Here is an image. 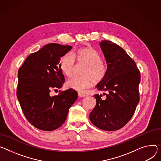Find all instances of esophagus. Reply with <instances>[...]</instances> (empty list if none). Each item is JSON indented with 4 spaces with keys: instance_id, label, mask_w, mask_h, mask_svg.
Instances as JSON below:
<instances>
[{
    "instance_id": "esophagus-1",
    "label": "esophagus",
    "mask_w": 161,
    "mask_h": 161,
    "mask_svg": "<svg viewBox=\"0 0 161 161\" xmlns=\"http://www.w3.org/2000/svg\"><path fill=\"white\" fill-rule=\"evenodd\" d=\"M78 96H80V97H85V96H86V95L85 94H83V93H81V92H78Z\"/></svg>"
}]
</instances>
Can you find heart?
<instances>
[{
	"instance_id": "b5f03b06",
	"label": "heart",
	"mask_w": 161,
	"mask_h": 161,
	"mask_svg": "<svg viewBox=\"0 0 161 161\" xmlns=\"http://www.w3.org/2000/svg\"><path fill=\"white\" fill-rule=\"evenodd\" d=\"M75 59L78 63L86 64V66L82 72L83 76H74L66 82L68 89L82 92L91 86L94 82L99 83L105 77L107 67L101 61L98 52L92 47L78 50L74 53V57L70 53L65 54L62 57L60 67L66 76L70 77L72 75L75 68Z\"/></svg>"
}]
</instances>
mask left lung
Here are the masks:
<instances>
[{"mask_svg": "<svg viewBox=\"0 0 161 161\" xmlns=\"http://www.w3.org/2000/svg\"><path fill=\"white\" fill-rule=\"evenodd\" d=\"M107 64V74L96 86L103 93L95 94L96 105L89 114L96 127L115 131L123 127L133 116L139 101L140 72L136 62L118 45L107 40L99 43Z\"/></svg>", "mask_w": 161, "mask_h": 161, "instance_id": "1", "label": "left lung"}]
</instances>
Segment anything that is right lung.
I'll return each mask as SVG.
<instances>
[{"instance_id":"1","label":"right lung","mask_w":161,"mask_h":161,"mask_svg":"<svg viewBox=\"0 0 161 161\" xmlns=\"http://www.w3.org/2000/svg\"><path fill=\"white\" fill-rule=\"evenodd\" d=\"M72 48L49 43L29 56L19 70L17 96L26 119L38 129L52 131L61 126L78 98L72 89L50 96L51 90L60 89L65 82L60 62Z\"/></svg>"}]
</instances>
